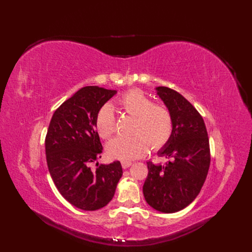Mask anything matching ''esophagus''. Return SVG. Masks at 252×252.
I'll use <instances>...</instances> for the list:
<instances>
[{"instance_id": "1", "label": "esophagus", "mask_w": 252, "mask_h": 252, "mask_svg": "<svg viewBox=\"0 0 252 252\" xmlns=\"http://www.w3.org/2000/svg\"><path fill=\"white\" fill-rule=\"evenodd\" d=\"M122 164H123V167H124V168H127V167H129L131 164H133V162H131V161H126V160H124V161L122 162Z\"/></svg>"}]
</instances>
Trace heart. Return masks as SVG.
Returning a JSON list of instances; mask_svg holds the SVG:
<instances>
[{
	"label": "heart",
	"mask_w": 252,
	"mask_h": 252,
	"mask_svg": "<svg viewBox=\"0 0 252 252\" xmlns=\"http://www.w3.org/2000/svg\"><path fill=\"white\" fill-rule=\"evenodd\" d=\"M122 111L133 115L136 121L133 126L135 135L112 139L107 149L111 156L129 161L143 156L151 146L152 149L162 147L170 139L174 122L170 112L164 106L153 104L151 99L139 90H130L117 100ZM96 129L101 138L107 139L115 131L113 108L105 104L96 115Z\"/></svg>",
	"instance_id": "obj_1"
}]
</instances>
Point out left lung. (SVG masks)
<instances>
[{"instance_id": "obj_1", "label": "left lung", "mask_w": 252, "mask_h": 252, "mask_svg": "<svg viewBox=\"0 0 252 252\" xmlns=\"http://www.w3.org/2000/svg\"><path fill=\"white\" fill-rule=\"evenodd\" d=\"M174 122L170 139L157 152L167 159L163 165L147 162L143 186L146 202L163 214L177 213L199 194L210 164L209 140L202 116L180 93L155 88Z\"/></svg>"}]
</instances>
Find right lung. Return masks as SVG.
I'll use <instances>...</instances> for the list:
<instances>
[{"label": "right lung", "mask_w": 252, "mask_h": 252, "mask_svg": "<svg viewBox=\"0 0 252 252\" xmlns=\"http://www.w3.org/2000/svg\"><path fill=\"white\" fill-rule=\"evenodd\" d=\"M117 91L89 86L62 103L52 116L46 137L47 163L53 182L69 203L83 210L107 205L123 176L119 161L91 163L103 151L96 115Z\"/></svg>", "instance_id": "obj_1"}]
</instances>
